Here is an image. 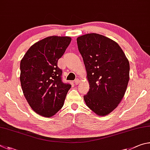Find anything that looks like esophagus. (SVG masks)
<instances>
[{"mask_svg":"<svg viewBox=\"0 0 150 150\" xmlns=\"http://www.w3.org/2000/svg\"><path fill=\"white\" fill-rule=\"evenodd\" d=\"M74 83H75L76 85H78V84H79V83H80V80H78V79L75 80H74Z\"/></svg>","mask_w":150,"mask_h":150,"instance_id":"34e87169","label":"esophagus"}]
</instances>
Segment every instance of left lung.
<instances>
[{
  "mask_svg": "<svg viewBox=\"0 0 150 150\" xmlns=\"http://www.w3.org/2000/svg\"><path fill=\"white\" fill-rule=\"evenodd\" d=\"M90 90L86 105L99 116H106L119 105L129 81V61L117 42L98 33L77 38Z\"/></svg>",
  "mask_w": 150,
  "mask_h": 150,
  "instance_id": "8db88e82",
  "label": "left lung"
}]
</instances>
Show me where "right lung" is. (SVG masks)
<instances>
[{"label":"right lung","mask_w":150,"mask_h":150,"mask_svg":"<svg viewBox=\"0 0 150 150\" xmlns=\"http://www.w3.org/2000/svg\"><path fill=\"white\" fill-rule=\"evenodd\" d=\"M72 39L50 36L36 42L20 62V83L28 104L43 117L53 116L62 108L71 88L62 82V70L57 62Z\"/></svg>","instance_id":"right-lung-1"}]
</instances>
